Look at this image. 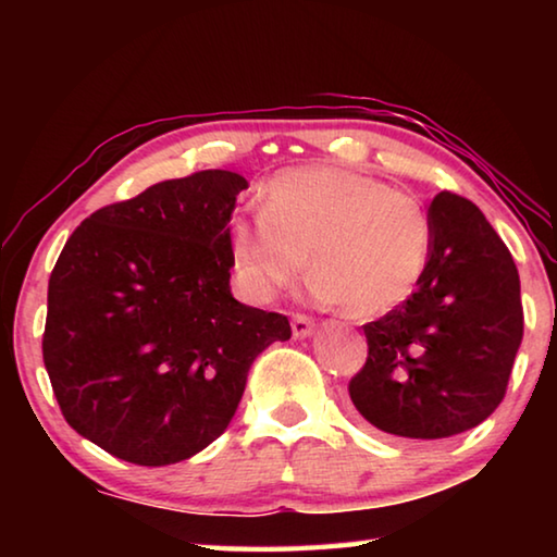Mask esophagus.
Returning <instances> with one entry per match:
<instances>
[{
	"label": "esophagus",
	"instance_id": "obj_1",
	"mask_svg": "<svg viewBox=\"0 0 557 557\" xmlns=\"http://www.w3.org/2000/svg\"><path fill=\"white\" fill-rule=\"evenodd\" d=\"M314 332V319L307 314H292V334L295 338H307Z\"/></svg>",
	"mask_w": 557,
	"mask_h": 557
}]
</instances>
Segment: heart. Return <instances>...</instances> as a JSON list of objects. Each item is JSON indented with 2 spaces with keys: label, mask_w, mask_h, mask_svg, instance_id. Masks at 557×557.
I'll return each mask as SVG.
<instances>
[{
  "label": "heart",
  "mask_w": 557,
  "mask_h": 557,
  "mask_svg": "<svg viewBox=\"0 0 557 557\" xmlns=\"http://www.w3.org/2000/svg\"><path fill=\"white\" fill-rule=\"evenodd\" d=\"M430 221L408 194L348 169H292L262 211L231 225L235 275L252 299L275 297L309 262L317 295L373 317L408 299L425 270Z\"/></svg>",
  "instance_id": "1"
}]
</instances>
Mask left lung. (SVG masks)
<instances>
[{"mask_svg":"<svg viewBox=\"0 0 557 557\" xmlns=\"http://www.w3.org/2000/svg\"><path fill=\"white\" fill-rule=\"evenodd\" d=\"M430 252L412 295L363 326L366 366L348 383L356 410L388 435L442 440L476 428L504 400L523 338L511 252L474 203H430Z\"/></svg>","mask_w":557,"mask_h":557,"instance_id":"8db88e82","label":"left lung"}]
</instances>
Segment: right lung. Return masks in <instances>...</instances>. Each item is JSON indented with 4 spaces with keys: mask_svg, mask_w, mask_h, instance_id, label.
Listing matches in <instances>:
<instances>
[{
    "mask_svg": "<svg viewBox=\"0 0 557 557\" xmlns=\"http://www.w3.org/2000/svg\"><path fill=\"white\" fill-rule=\"evenodd\" d=\"M245 176L209 169L106 206L49 280L44 363L69 425L112 457L176 465L221 437L287 317L231 295Z\"/></svg>",
    "mask_w": 557,
    "mask_h": 557,
    "instance_id": "add662e5",
    "label": "right lung"
}]
</instances>
